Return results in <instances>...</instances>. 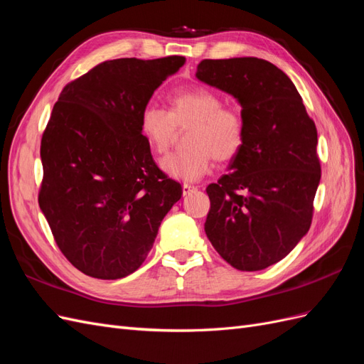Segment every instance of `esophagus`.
Masks as SVG:
<instances>
[{
	"mask_svg": "<svg viewBox=\"0 0 364 364\" xmlns=\"http://www.w3.org/2000/svg\"><path fill=\"white\" fill-rule=\"evenodd\" d=\"M196 190H197V186H194V185H190V183H183V185H182L183 196L190 194V193H193V191H196Z\"/></svg>",
	"mask_w": 364,
	"mask_h": 364,
	"instance_id": "obj_1",
	"label": "esophagus"
}]
</instances>
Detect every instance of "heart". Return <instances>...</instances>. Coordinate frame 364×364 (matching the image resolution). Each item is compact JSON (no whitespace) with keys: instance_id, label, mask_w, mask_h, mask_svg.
Instances as JSON below:
<instances>
[{"instance_id":"obj_1","label":"heart","mask_w":364,"mask_h":364,"mask_svg":"<svg viewBox=\"0 0 364 364\" xmlns=\"http://www.w3.org/2000/svg\"><path fill=\"white\" fill-rule=\"evenodd\" d=\"M168 112L147 105L139 115L141 135L149 147L165 153L176 136V127L193 123L186 135L190 149L171 153L161 161L170 178L196 182L220 162L234 159L245 146L246 123L234 107H223V98L203 86H193L168 97Z\"/></svg>"}]
</instances>
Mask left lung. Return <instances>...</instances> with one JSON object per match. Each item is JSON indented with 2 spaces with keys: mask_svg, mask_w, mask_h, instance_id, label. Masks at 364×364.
<instances>
[{
  "mask_svg": "<svg viewBox=\"0 0 364 364\" xmlns=\"http://www.w3.org/2000/svg\"><path fill=\"white\" fill-rule=\"evenodd\" d=\"M196 77L235 97L246 123L229 173L206 188V237L232 267L262 270L311 226L321 182L316 124L289 75L264 59H205Z\"/></svg>",
  "mask_w": 364,
  "mask_h": 364,
  "instance_id": "left-lung-1",
  "label": "left lung"
}]
</instances>
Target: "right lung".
<instances>
[{
  "mask_svg": "<svg viewBox=\"0 0 364 364\" xmlns=\"http://www.w3.org/2000/svg\"><path fill=\"white\" fill-rule=\"evenodd\" d=\"M182 56L98 63L63 87L41 141L39 206L75 269L98 279L134 273L182 186L153 161L139 115Z\"/></svg>",
  "mask_w": 364,
  "mask_h": 364,
  "instance_id": "obj_1",
  "label": "right lung"
}]
</instances>
